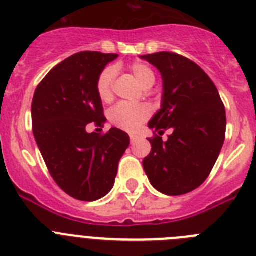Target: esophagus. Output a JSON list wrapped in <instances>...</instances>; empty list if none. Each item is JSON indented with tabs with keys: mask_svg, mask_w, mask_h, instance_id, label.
<instances>
[{
	"mask_svg": "<svg viewBox=\"0 0 256 256\" xmlns=\"http://www.w3.org/2000/svg\"><path fill=\"white\" fill-rule=\"evenodd\" d=\"M138 138H140L138 136H136V134H130V142H132V144H133V142H136V141H137V140H138Z\"/></svg>",
	"mask_w": 256,
	"mask_h": 256,
	"instance_id": "obj_1",
	"label": "esophagus"
}]
</instances>
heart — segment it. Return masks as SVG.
<instances>
[{
	"mask_svg": "<svg viewBox=\"0 0 256 256\" xmlns=\"http://www.w3.org/2000/svg\"><path fill=\"white\" fill-rule=\"evenodd\" d=\"M130 72L144 88H150L155 83V74L152 69L144 62H134L130 65ZM115 78V69L112 66L105 68L100 73L96 82V91L100 100L108 102L112 98V83ZM151 115V108L144 104L130 105L118 104L108 112V119L112 124L124 130H137Z\"/></svg>",
	"mask_w": 256,
	"mask_h": 256,
	"instance_id": "obj_1",
	"label": "heart"
}]
</instances>
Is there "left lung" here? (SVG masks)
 Returning a JSON list of instances; mask_svg holds the SVG:
<instances>
[{
  "mask_svg": "<svg viewBox=\"0 0 256 256\" xmlns=\"http://www.w3.org/2000/svg\"><path fill=\"white\" fill-rule=\"evenodd\" d=\"M162 79L160 110L148 122L156 137L144 169L154 188L168 196L201 186L220 154L226 137V108L212 79L198 64L173 52L140 56ZM170 129L166 142L160 135Z\"/></svg>",
  "mask_w": 256,
  "mask_h": 256,
  "instance_id": "8db88e82",
  "label": "left lung"
}]
</instances>
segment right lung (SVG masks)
<instances>
[{
  "label": "right lung",
  "instance_id": "add662e5",
  "mask_svg": "<svg viewBox=\"0 0 256 256\" xmlns=\"http://www.w3.org/2000/svg\"><path fill=\"white\" fill-rule=\"evenodd\" d=\"M116 54L78 52L38 84L32 102L33 134L52 178L69 196L96 201L114 187L130 136L118 128L88 133L90 123L106 122L96 82Z\"/></svg>",
  "mask_w": 256,
  "mask_h": 256
}]
</instances>
